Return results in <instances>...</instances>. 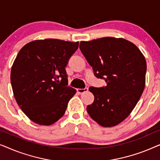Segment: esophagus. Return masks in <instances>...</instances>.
Listing matches in <instances>:
<instances>
[{
  "label": "esophagus",
  "mask_w": 160,
  "mask_h": 160,
  "mask_svg": "<svg viewBox=\"0 0 160 160\" xmlns=\"http://www.w3.org/2000/svg\"><path fill=\"white\" fill-rule=\"evenodd\" d=\"M76 90H77V92L78 93H84V92H87L88 91V88H87V87H85V88H84V89H76Z\"/></svg>",
  "instance_id": "obj_1"
}]
</instances>
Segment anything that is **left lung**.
<instances>
[{
    "instance_id": "left-lung-1",
    "label": "left lung",
    "mask_w": 160,
    "mask_h": 160,
    "mask_svg": "<svg viewBox=\"0 0 160 160\" xmlns=\"http://www.w3.org/2000/svg\"><path fill=\"white\" fill-rule=\"evenodd\" d=\"M79 48L95 76L107 84L100 88L89 87L95 100L87 106V112L102 127L117 125L130 115L143 93L145 58L134 43L122 38L81 41Z\"/></svg>"
}]
</instances>
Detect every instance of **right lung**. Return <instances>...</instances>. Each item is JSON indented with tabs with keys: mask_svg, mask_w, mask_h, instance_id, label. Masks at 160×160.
Masks as SVG:
<instances>
[{
	"mask_svg": "<svg viewBox=\"0 0 160 160\" xmlns=\"http://www.w3.org/2000/svg\"><path fill=\"white\" fill-rule=\"evenodd\" d=\"M78 42L36 40L19 50L11 71L15 100L35 123L51 125L64 115L76 90L68 87L65 67Z\"/></svg>",
	"mask_w": 160,
	"mask_h": 160,
	"instance_id": "1",
	"label": "right lung"
}]
</instances>
